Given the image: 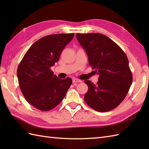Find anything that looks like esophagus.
Segmentation results:
<instances>
[{
	"label": "esophagus",
	"mask_w": 149,
	"mask_h": 149,
	"mask_svg": "<svg viewBox=\"0 0 149 149\" xmlns=\"http://www.w3.org/2000/svg\"><path fill=\"white\" fill-rule=\"evenodd\" d=\"M81 82H82L81 80L77 79H73V83H74V84L79 83H81Z\"/></svg>",
	"instance_id": "1"
}]
</instances>
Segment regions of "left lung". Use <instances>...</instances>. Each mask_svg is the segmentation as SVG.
<instances>
[{
	"label": "left lung",
	"instance_id": "1",
	"mask_svg": "<svg viewBox=\"0 0 149 149\" xmlns=\"http://www.w3.org/2000/svg\"><path fill=\"white\" fill-rule=\"evenodd\" d=\"M76 38L86 50L90 65L99 75L96 84L84 81L88 86L85 102L99 112L115 109L125 99L132 82L127 56L104 34L77 33Z\"/></svg>",
	"mask_w": 149,
	"mask_h": 149
}]
</instances>
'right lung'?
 Listing matches in <instances>:
<instances>
[{
	"label": "right lung",
	"instance_id": "right-lung-1",
	"mask_svg": "<svg viewBox=\"0 0 149 149\" xmlns=\"http://www.w3.org/2000/svg\"><path fill=\"white\" fill-rule=\"evenodd\" d=\"M74 33L44 36L34 42L25 54L17 69L22 93L27 102L36 109L49 111L63 100L72 83L71 78L61 79L50 68L58 62Z\"/></svg>",
	"mask_w": 149,
	"mask_h": 149
}]
</instances>
